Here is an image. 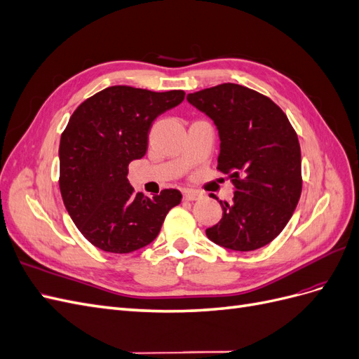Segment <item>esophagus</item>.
Wrapping results in <instances>:
<instances>
[{"label": "esophagus", "mask_w": 359, "mask_h": 359, "mask_svg": "<svg viewBox=\"0 0 359 359\" xmlns=\"http://www.w3.org/2000/svg\"><path fill=\"white\" fill-rule=\"evenodd\" d=\"M182 196L186 201H198L201 198V193L196 190H184Z\"/></svg>", "instance_id": "1"}]
</instances>
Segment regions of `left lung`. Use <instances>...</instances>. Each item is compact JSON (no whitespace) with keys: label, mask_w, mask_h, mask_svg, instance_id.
Here are the masks:
<instances>
[{"label":"left lung","mask_w":359,"mask_h":359,"mask_svg":"<svg viewBox=\"0 0 359 359\" xmlns=\"http://www.w3.org/2000/svg\"><path fill=\"white\" fill-rule=\"evenodd\" d=\"M212 119L220 137L219 169L229 173L233 202L206 229L217 245L252 252L285 229L301 196V148L286 114L243 85L222 83L187 95Z\"/></svg>","instance_id":"8db88e82"}]
</instances>
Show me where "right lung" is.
Instances as JSON below:
<instances>
[{"label": "right lung", "mask_w": 359, "mask_h": 359, "mask_svg": "<svg viewBox=\"0 0 359 359\" xmlns=\"http://www.w3.org/2000/svg\"><path fill=\"white\" fill-rule=\"evenodd\" d=\"M186 93H154L115 85L73 112L60 140V190L73 223L93 245L132 253L153 243L182 194L166 189L153 198L135 193L130 161L142 158L154 119Z\"/></svg>", "instance_id": "obj_1"}]
</instances>
